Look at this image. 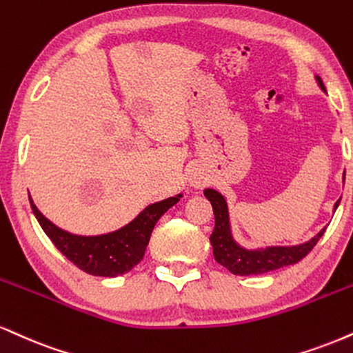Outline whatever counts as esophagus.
I'll return each instance as SVG.
<instances>
[{
  "instance_id": "obj_1",
  "label": "esophagus",
  "mask_w": 353,
  "mask_h": 353,
  "mask_svg": "<svg viewBox=\"0 0 353 353\" xmlns=\"http://www.w3.org/2000/svg\"><path fill=\"white\" fill-rule=\"evenodd\" d=\"M190 185H194L195 189H199V188H202V181H199V179H190Z\"/></svg>"
}]
</instances>
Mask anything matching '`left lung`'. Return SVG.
Segmentation results:
<instances>
[{"label": "left lung", "instance_id": "8db88e82", "mask_svg": "<svg viewBox=\"0 0 353 353\" xmlns=\"http://www.w3.org/2000/svg\"><path fill=\"white\" fill-rule=\"evenodd\" d=\"M316 79L322 90H325L321 77ZM343 179H345V174H343ZM203 194L210 201L215 215V228L210 235V243L214 246V256L220 265L232 271L233 274H261L279 270L283 266L294 265L311 252L325 232V228H322L314 239L296 246H268V248L246 250L233 240L230 222H228V207L223 195L214 189H205ZM339 202L341 201L335 202L334 209H337Z\"/></svg>", "mask_w": 353, "mask_h": 353}]
</instances>
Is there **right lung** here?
Instances as JSON below:
<instances>
[{
  "mask_svg": "<svg viewBox=\"0 0 353 353\" xmlns=\"http://www.w3.org/2000/svg\"><path fill=\"white\" fill-rule=\"evenodd\" d=\"M181 197L182 195L179 194L176 197L151 203L120 230L97 236L74 235L55 227L37 210L31 195H29V202L42 230L67 260H70L77 268L88 274L114 278V276L128 273L143 260L156 222L172 205H176Z\"/></svg>",
  "mask_w": 353,
  "mask_h": 353,
  "instance_id": "add662e5",
  "label": "right lung"
}]
</instances>
